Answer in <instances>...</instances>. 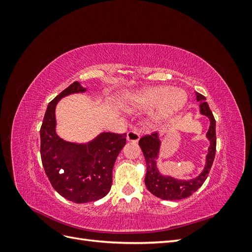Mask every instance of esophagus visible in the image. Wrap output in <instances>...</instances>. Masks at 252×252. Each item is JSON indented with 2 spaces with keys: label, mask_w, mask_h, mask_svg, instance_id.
<instances>
[{
  "label": "esophagus",
  "mask_w": 252,
  "mask_h": 252,
  "mask_svg": "<svg viewBox=\"0 0 252 252\" xmlns=\"http://www.w3.org/2000/svg\"><path fill=\"white\" fill-rule=\"evenodd\" d=\"M140 132L136 131L135 129H131V130H129L127 132V141L129 142H133V143H136L139 141L140 139Z\"/></svg>",
  "instance_id": "esophagus-1"
}]
</instances>
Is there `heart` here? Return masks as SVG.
Segmentation results:
<instances>
[{"label":"heart","instance_id":"heart-1","mask_svg":"<svg viewBox=\"0 0 252 252\" xmlns=\"http://www.w3.org/2000/svg\"><path fill=\"white\" fill-rule=\"evenodd\" d=\"M186 101L187 95L183 90L159 86L136 94L132 98V107L141 111H151L158 108L156 122L162 123L177 114L184 107Z\"/></svg>","mask_w":252,"mask_h":252}]
</instances>
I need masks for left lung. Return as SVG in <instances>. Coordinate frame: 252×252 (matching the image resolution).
<instances>
[{
	"instance_id": "8db88e82",
	"label": "left lung",
	"mask_w": 252,
	"mask_h": 252,
	"mask_svg": "<svg viewBox=\"0 0 252 252\" xmlns=\"http://www.w3.org/2000/svg\"><path fill=\"white\" fill-rule=\"evenodd\" d=\"M196 100L200 102L201 113L210 120V127L207 132V138L210 141V147L208 149V155L206 157L205 168L199 177L188 181H180L170 177L161 175L157 168L156 163V158H158L159 150V145H161L158 132L155 131L150 134L144 135L139 141V145L143 151L145 159H146L147 166L146 175H145V185H146L147 189L152 194L162 200L177 201L186 199V197L191 195L203 185V183L207 179L212 163L215 161L217 150L216 120L207 102L205 101L206 97L201 94H196Z\"/></svg>"
}]
</instances>
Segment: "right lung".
Listing matches in <instances>:
<instances>
[{"label":"right lung","mask_w":252,"mask_h":252,"mask_svg":"<svg viewBox=\"0 0 252 252\" xmlns=\"http://www.w3.org/2000/svg\"><path fill=\"white\" fill-rule=\"evenodd\" d=\"M85 88L72 83L48 104L41 126V158L52 187L68 201L88 203L109 192L112 169L126 144V133L104 132L86 145L62 140L56 133L55 110L61 97Z\"/></svg>","instance_id":"obj_1"}]
</instances>
